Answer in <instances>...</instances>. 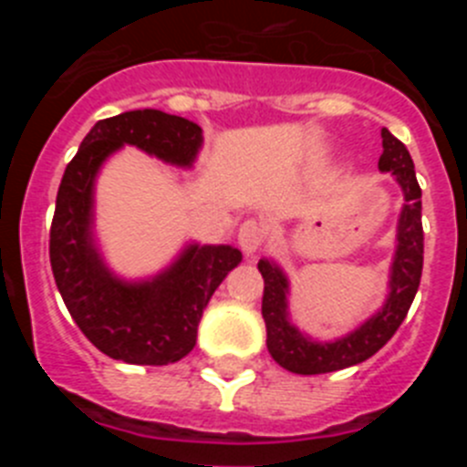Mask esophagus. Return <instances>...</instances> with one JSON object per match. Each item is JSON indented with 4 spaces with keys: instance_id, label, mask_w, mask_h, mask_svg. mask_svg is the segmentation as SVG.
<instances>
[{
    "instance_id": "esophagus-1",
    "label": "esophagus",
    "mask_w": 467,
    "mask_h": 467,
    "mask_svg": "<svg viewBox=\"0 0 467 467\" xmlns=\"http://www.w3.org/2000/svg\"><path fill=\"white\" fill-rule=\"evenodd\" d=\"M264 238H266V229L257 220L243 222L241 229H238V245H241V250L245 254L257 253L259 247L264 245Z\"/></svg>"
}]
</instances>
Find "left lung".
<instances>
[{
  "label": "left lung",
  "instance_id": "8db88e82",
  "mask_svg": "<svg viewBox=\"0 0 467 467\" xmlns=\"http://www.w3.org/2000/svg\"><path fill=\"white\" fill-rule=\"evenodd\" d=\"M383 154L379 171L393 172L402 187L404 205L398 222V250L390 266V292L381 311L350 334L334 341H313L290 323L287 313V278L278 264L259 259L264 278L262 316L266 323V346L283 369L295 374H327L360 365L390 341L407 317L423 271V224H420V187L416 182L410 151L388 128L381 130Z\"/></svg>",
  "mask_w": 467,
  "mask_h": 467
}]
</instances>
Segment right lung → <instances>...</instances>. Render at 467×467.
Here are the masks:
<instances>
[{
	"label": "right lung",
	"mask_w": 467,
	"mask_h": 467,
	"mask_svg": "<svg viewBox=\"0 0 467 467\" xmlns=\"http://www.w3.org/2000/svg\"><path fill=\"white\" fill-rule=\"evenodd\" d=\"M123 144L189 168L203 135L189 119L159 109L123 111L95 123L57 189L48 241L53 278L95 348L130 365H171L196 346L210 296L243 254L231 245L193 243L150 280L126 283L111 274L93 241V184L107 156Z\"/></svg>",
	"instance_id": "right-lung-1"
}]
</instances>
